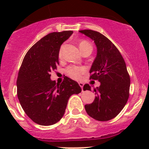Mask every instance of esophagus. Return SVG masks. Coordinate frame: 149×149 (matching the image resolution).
Masks as SVG:
<instances>
[{"instance_id": "34e87169", "label": "esophagus", "mask_w": 149, "mask_h": 149, "mask_svg": "<svg viewBox=\"0 0 149 149\" xmlns=\"http://www.w3.org/2000/svg\"><path fill=\"white\" fill-rule=\"evenodd\" d=\"M78 84H79L80 87L82 89V91H83V86H84V83H82V82H79V83H78Z\"/></svg>"}]
</instances>
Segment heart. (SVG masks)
Masks as SVG:
<instances>
[{"label":"heart","mask_w":149,"mask_h":149,"mask_svg":"<svg viewBox=\"0 0 149 149\" xmlns=\"http://www.w3.org/2000/svg\"><path fill=\"white\" fill-rule=\"evenodd\" d=\"M85 46H90L92 47L90 43L88 41H85V40H83V41L80 42L79 47L80 49H81L82 47H85ZM59 56L61 57V48L60 49L59 52ZM85 69L83 67H80V66H69V67H67V69H66V72L67 73V75L71 78H73V79H79L81 77L82 74L83 73H85Z\"/></svg>","instance_id":"obj_1"}]
</instances>
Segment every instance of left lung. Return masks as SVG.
<instances>
[{
  "label": "left lung",
  "mask_w": 149,
  "mask_h": 149,
  "mask_svg": "<svg viewBox=\"0 0 149 149\" xmlns=\"http://www.w3.org/2000/svg\"><path fill=\"white\" fill-rule=\"evenodd\" d=\"M79 32L96 45L97 56L90 70V79L100 82V87L94 88L95 100L85 105V111L97 120H110L122 111L129 98L130 78L125 62L117 47L103 34L92 30ZM86 90L91 91L88 84L83 86V90Z\"/></svg>",
  "instance_id": "8db88e82"
}]
</instances>
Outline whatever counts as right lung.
<instances>
[{"label": "right lung", "instance_id": "right-lung-1", "mask_svg": "<svg viewBox=\"0 0 149 149\" xmlns=\"http://www.w3.org/2000/svg\"><path fill=\"white\" fill-rule=\"evenodd\" d=\"M72 33V31H64L44 36L27 52L19 71V101L26 114L40 125H52L60 120L70 97L81 92L78 83L68 77L61 84L50 79V72L59 64L61 45Z\"/></svg>", "mask_w": 149, "mask_h": 149}]
</instances>
